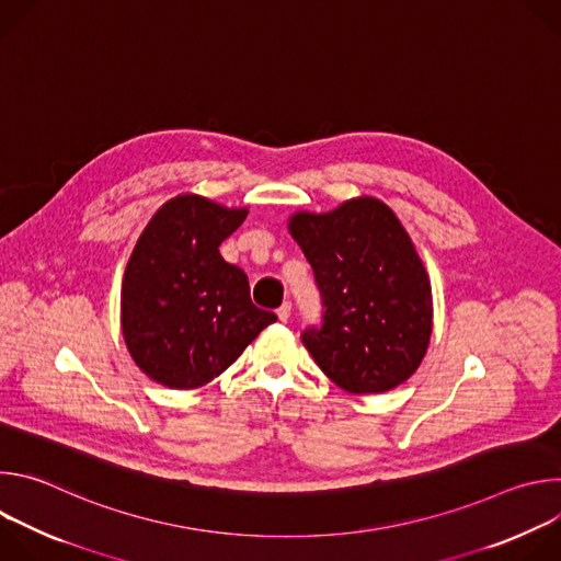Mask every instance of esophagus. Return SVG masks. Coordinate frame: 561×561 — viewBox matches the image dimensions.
<instances>
[{
  "instance_id": "34e87169",
  "label": "esophagus",
  "mask_w": 561,
  "mask_h": 561,
  "mask_svg": "<svg viewBox=\"0 0 561 561\" xmlns=\"http://www.w3.org/2000/svg\"><path fill=\"white\" fill-rule=\"evenodd\" d=\"M290 301H284L279 308H277V317H279V322H286V319L290 317Z\"/></svg>"
}]
</instances>
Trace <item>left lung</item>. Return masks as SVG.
<instances>
[{"instance_id": "8db88e82", "label": "left lung", "mask_w": 561, "mask_h": 561, "mask_svg": "<svg viewBox=\"0 0 561 561\" xmlns=\"http://www.w3.org/2000/svg\"><path fill=\"white\" fill-rule=\"evenodd\" d=\"M288 232L327 308L322 329L301 335L314 364L353 394L404 383L431 344L433 293L402 221L362 195L329 213L297 210Z\"/></svg>"}]
</instances>
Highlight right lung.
Instances as JSON below:
<instances>
[{
	"instance_id": "1",
	"label": "right lung",
	"mask_w": 561,
	"mask_h": 561,
	"mask_svg": "<svg viewBox=\"0 0 561 561\" xmlns=\"http://www.w3.org/2000/svg\"><path fill=\"white\" fill-rule=\"evenodd\" d=\"M247 215L184 193L141 230L124 271L119 319L133 362L152 381L199 388L277 319L251 301L244 271L219 255Z\"/></svg>"
}]
</instances>
